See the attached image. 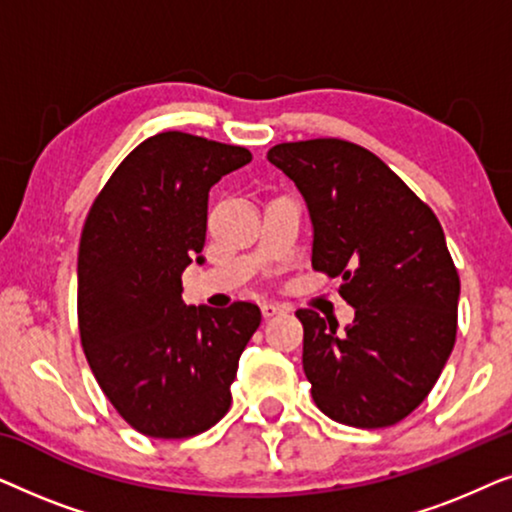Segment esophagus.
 Returning a JSON list of instances; mask_svg holds the SVG:
<instances>
[{
    "label": "esophagus",
    "mask_w": 512,
    "mask_h": 512,
    "mask_svg": "<svg viewBox=\"0 0 512 512\" xmlns=\"http://www.w3.org/2000/svg\"><path fill=\"white\" fill-rule=\"evenodd\" d=\"M261 312H263L265 319H270V317H275V314L286 312V307L279 305V303H263L261 305Z\"/></svg>",
    "instance_id": "34e87169"
}]
</instances>
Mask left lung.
<instances>
[{
    "instance_id": "obj_1",
    "label": "left lung",
    "mask_w": 512,
    "mask_h": 512,
    "mask_svg": "<svg viewBox=\"0 0 512 512\" xmlns=\"http://www.w3.org/2000/svg\"><path fill=\"white\" fill-rule=\"evenodd\" d=\"M310 209L312 268L340 279L354 321L298 310L303 370L335 422L382 429L429 396L457 340L459 272L433 209L375 153L324 137L272 146Z\"/></svg>"
}]
</instances>
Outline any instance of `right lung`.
Returning <instances> with one entry per match:
<instances>
[{
	"mask_svg": "<svg viewBox=\"0 0 512 512\" xmlns=\"http://www.w3.org/2000/svg\"><path fill=\"white\" fill-rule=\"evenodd\" d=\"M244 146L158 132L116 167L79 244V333L118 415L151 438H191L230 408L258 305H186L181 272L202 263L209 188L247 165Z\"/></svg>",
	"mask_w": 512,
	"mask_h": 512,
	"instance_id": "1",
	"label": "right lung"
}]
</instances>
